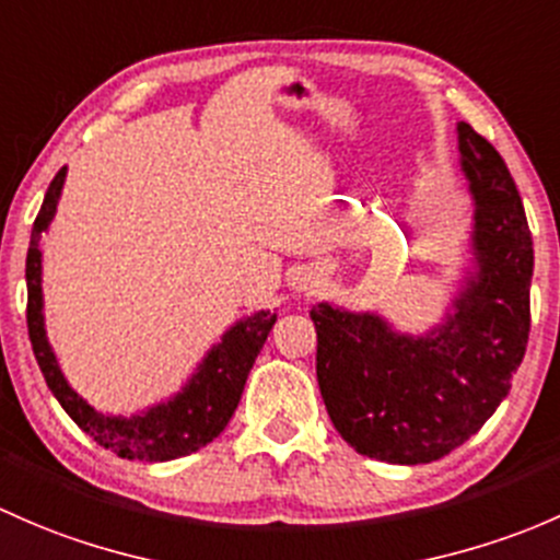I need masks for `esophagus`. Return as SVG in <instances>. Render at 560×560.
<instances>
[{
    "mask_svg": "<svg viewBox=\"0 0 560 560\" xmlns=\"http://www.w3.org/2000/svg\"><path fill=\"white\" fill-rule=\"evenodd\" d=\"M318 280L320 275L315 272V269H304V272L296 278V282H293V288H296V293H310L313 288H318Z\"/></svg>",
    "mask_w": 560,
    "mask_h": 560,
    "instance_id": "1",
    "label": "esophagus"
}]
</instances>
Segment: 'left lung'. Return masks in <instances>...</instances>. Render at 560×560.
<instances>
[{
    "label": "left lung",
    "mask_w": 560,
    "mask_h": 560,
    "mask_svg": "<svg viewBox=\"0 0 560 560\" xmlns=\"http://www.w3.org/2000/svg\"><path fill=\"white\" fill-rule=\"evenodd\" d=\"M471 196V261L429 331H399L380 313L318 302V385L334 429L355 453L431 464L495 412L526 355L534 245L521 194L486 137L455 126Z\"/></svg>",
    "instance_id": "obj_1"
}]
</instances>
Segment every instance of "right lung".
I'll return each mask as SVG.
<instances>
[{"label": "right lung", "mask_w": 560, "mask_h": 560, "mask_svg": "<svg viewBox=\"0 0 560 560\" xmlns=\"http://www.w3.org/2000/svg\"><path fill=\"white\" fill-rule=\"evenodd\" d=\"M67 166L48 186L39 215L34 221L32 242L26 253V288H28V339L50 394L59 399L65 412L94 442L129 460H172L196 453L207 442L215 440L237 409L247 374L256 364L278 313L256 310L223 331L221 342L212 345L175 396L140 409L135 415L100 412L69 385L61 372L54 345L45 331V299H43V232H48L59 210L65 191Z\"/></svg>", "instance_id": "obj_1"}]
</instances>
